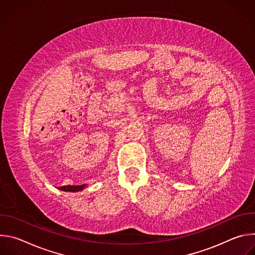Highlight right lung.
Listing matches in <instances>:
<instances>
[{"instance_id":"right-lung-1","label":"right lung","mask_w":255,"mask_h":255,"mask_svg":"<svg viewBox=\"0 0 255 255\" xmlns=\"http://www.w3.org/2000/svg\"><path fill=\"white\" fill-rule=\"evenodd\" d=\"M86 187H87V185H82V186H64V187L59 188V190L64 191V192H72V193H75V192L83 191Z\"/></svg>"}]
</instances>
